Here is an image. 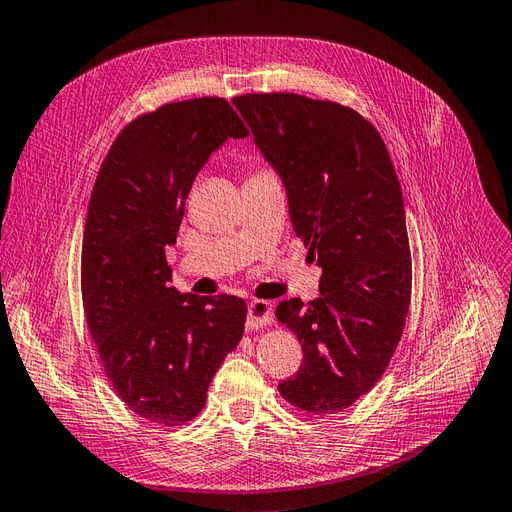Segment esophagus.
<instances>
[{
	"mask_svg": "<svg viewBox=\"0 0 512 512\" xmlns=\"http://www.w3.org/2000/svg\"><path fill=\"white\" fill-rule=\"evenodd\" d=\"M272 322V305L268 300H251L248 303V329H261Z\"/></svg>",
	"mask_w": 512,
	"mask_h": 512,
	"instance_id": "1",
	"label": "esophagus"
}]
</instances>
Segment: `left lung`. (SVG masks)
I'll return each instance as SVG.
<instances>
[{"mask_svg": "<svg viewBox=\"0 0 512 512\" xmlns=\"http://www.w3.org/2000/svg\"><path fill=\"white\" fill-rule=\"evenodd\" d=\"M322 268L320 296L283 300L303 363L281 396L313 415L348 409L383 376L411 303L404 199L381 134L355 110L292 93L233 99Z\"/></svg>", "mask_w": 512, "mask_h": 512, "instance_id": "1", "label": "left lung"}]
</instances>
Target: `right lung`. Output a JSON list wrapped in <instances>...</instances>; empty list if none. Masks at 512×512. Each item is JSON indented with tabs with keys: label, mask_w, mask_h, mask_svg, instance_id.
<instances>
[{
	"label": "right lung",
	"mask_w": 512,
	"mask_h": 512,
	"mask_svg": "<svg viewBox=\"0 0 512 512\" xmlns=\"http://www.w3.org/2000/svg\"><path fill=\"white\" fill-rule=\"evenodd\" d=\"M248 129L229 101L166 103L131 121L110 147L90 196L82 298L114 391L140 417L181 426L244 333L238 296L181 294L166 264L192 183L216 149Z\"/></svg>",
	"instance_id": "add662e5"
}]
</instances>
